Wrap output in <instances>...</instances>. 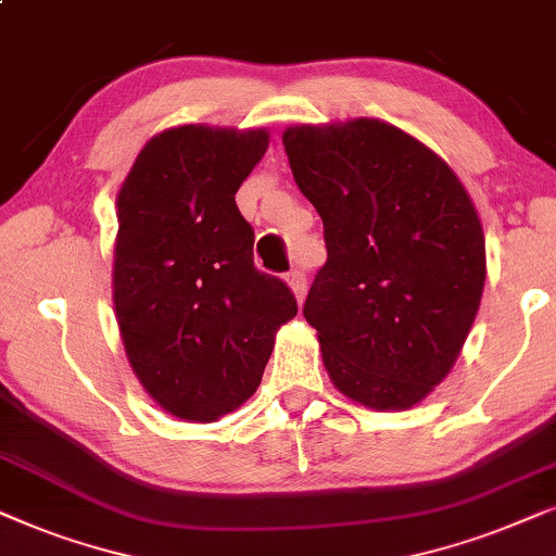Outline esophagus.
<instances>
[{"label":"esophagus","mask_w":556,"mask_h":556,"mask_svg":"<svg viewBox=\"0 0 556 556\" xmlns=\"http://www.w3.org/2000/svg\"><path fill=\"white\" fill-rule=\"evenodd\" d=\"M287 285L292 287L294 298L302 300V298H305V292H307V274L302 269H292L290 274H287Z\"/></svg>","instance_id":"34e87169"}]
</instances>
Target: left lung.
I'll list each match as a JSON object with an SVG mask.
<instances>
[{"mask_svg": "<svg viewBox=\"0 0 556 556\" xmlns=\"http://www.w3.org/2000/svg\"><path fill=\"white\" fill-rule=\"evenodd\" d=\"M282 142L325 228L328 262L302 307L323 364L353 402L409 409L450 374L476 320V205L447 162L379 118L302 124Z\"/></svg>", "mask_w": 556, "mask_h": 556, "instance_id": "1", "label": "left lung"}]
</instances>
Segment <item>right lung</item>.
<instances>
[{"label":"right lung","mask_w":556,"mask_h":556,"mask_svg":"<svg viewBox=\"0 0 556 556\" xmlns=\"http://www.w3.org/2000/svg\"><path fill=\"white\" fill-rule=\"evenodd\" d=\"M269 147L264 129L203 124L152 137L116 198L114 307L137 379L188 421H213L262 381L287 282L254 266L236 190Z\"/></svg>","instance_id":"right-lung-1"}]
</instances>
